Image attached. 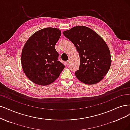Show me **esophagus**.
I'll return each instance as SVG.
<instances>
[{
	"mask_svg": "<svg viewBox=\"0 0 130 130\" xmlns=\"http://www.w3.org/2000/svg\"><path fill=\"white\" fill-rule=\"evenodd\" d=\"M66 64L67 65H69L70 64V61H69V60L66 61Z\"/></svg>",
	"mask_w": 130,
	"mask_h": 130,
	"instance_id": "34e87169",
	"label": "esophagus"
}]
</instances>
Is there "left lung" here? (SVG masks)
Masks as SVG:
<instances>
[{
  "label": "left lung",
  "mask_w": 130,
  "mask_h": 130,
  "mask_svg": "<svg viewBox=\"0 0 130 130\" xmlns=\"http://www.w3.org/2000/svg\"><path fill=\"white\" fill-rule=\"evenodd\" d=\"M76 47L80 65L75 75L88 85L101 81L109 70L111 58L109 48L98 33L84 26H77L63 32Z\"/></svg>",
  "instance_id": "8db88e82"
}]
</instances>
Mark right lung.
Instances as JSON below:
<instances>
[{"label": "right lung", "instance_id": "add662e5", "mask_svg": "<svg viewBox=\"0 0 130 130\" xmlns=\"http://www.w3.org/2000/svg\"><path fill=\"white\" fill-rule=\"evenodd\" d=\"M61 31L47 27L33 34L25 44L22 52V68L30 80L37 85H47L59 77L65 66L58 60L55 45Z\"/></svg>", "mask_w": 130, "mask_h": 130}]
</instances>
